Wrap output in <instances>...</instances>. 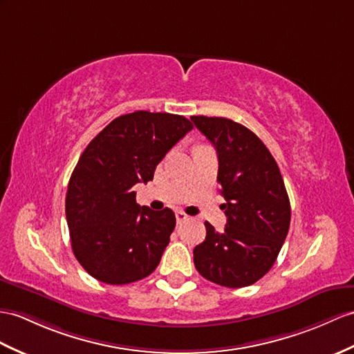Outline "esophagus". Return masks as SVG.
<instances>
[{"label": "esophagus", "mask_w": 354, "mask_h": 354, "mask_svg": "<svg viewBox=\"0 0 354 354\" xmlns=\"http://www.w3.org/2000/svg\"><path fill=\"white\" fill-rule=\"evenodd\" d=\"M176 219H177V223H182V222L187 221L189 216L185 212H176Z\"/></svg>", "instance_id": "obj_1"}]
</instances>
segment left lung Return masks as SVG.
<instances>
[{
	"mask_svg": "<svg viewBox=\"0 0 354 354\" xmlns=\"http://www.w3.org/2000/svg\"><path fill=\"white\" fill-rule=\"evenodd\" d=\"M191 120L216 149L227 214L221 232L205 222V240L194 249L195 267L222 287L252 286L272 269L288 234L291 209L279 167L243 124L223 117Z\"/></svg>",
	"mask_w": 354,
	"mask_h": 354,
	"instance_id": "left-lung-1",
	"label": "left lung"
}]
</instances>
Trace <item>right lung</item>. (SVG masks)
Listing matches in <instances>:
<instances>
[{
    "label": "right lung",
    "mask_w": 354,
    "mask_h": 354,
    "mask_svg": "<svg viewBox=\"0 0 354 354\" xmlns=\"http://www.w3.org/2000/svg\"><path fill=\"white\" fill-rule=\"evenodd\" d=\"M192 127L183 115L136 111L112 120L81 154L68 180L66 218L76 260L93 278L123 286L158 267L176 214L138 205L133 186L153 180Z\"/></svg>",
    "instance_id": "obj_1"
}]
</instances>
